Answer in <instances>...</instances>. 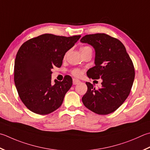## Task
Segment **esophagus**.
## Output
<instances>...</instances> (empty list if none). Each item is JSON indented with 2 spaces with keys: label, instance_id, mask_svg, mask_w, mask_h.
<instances>
[{
  "label": "esophagus",
  "instance_id": "obj_1",
  "mask_svg": "<svg viewBox=\"0 0 150 150\" xmlns=\"http://www.w3.org/2000/svg\"><path fill=\"white\" fill-rule=\"evenodd\" d=\"M80 82H81V81H79V80H78V79H73V84H74V85L79 84V83H80Z\"/></svg>",
  "mask_w": 150,
  "mask_h": 150
}]
</instances>
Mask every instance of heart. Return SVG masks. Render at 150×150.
I'll use <instances>...</instances> for the list:
<instances>
[{"instance_id": "heart-1", "label": "heart", "mask_w": 150, "mask_h": 150, "mask_svg": "<svg viewBox=\"0 0 150 150\" xmlns=\"http://www.w3.org/2000/svg\"><path fill=\"white\" fill-rule=\"evenodd\" d=\"M90 47H88V46H83V47H81L80 50H81V51H83V50L88 49H90ZM71 73H72L73 75L75 76V77H79V76H80L81 75V73H82L81 70L79 69H77V68L73 69L71 71Z\"/></svg>"}]
</instances>
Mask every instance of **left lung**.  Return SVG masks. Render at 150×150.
Listing matches in <instances>:
<instances>
[{
  "label": "left lung",
  "mask_w": 150,
  "mask_h": 150,
  "mask_svg": "<svg viewBox=\"0 0 150 150\" xmlns=\"http://www.w3.org/2000/svg\"><path fill=\"white\" fill-rule=\"evenodd\" d=\"M81 42L92 45L96 51V66L87 71L88 77L103 81L98 89L86 82L88 90L82 101L85 107L96 114L112 113L129 95L134 79L133 62L124 44L108 34L86 35Z\"/></svg>",
  "instance_id": "8db88e82"
}]
</instances>
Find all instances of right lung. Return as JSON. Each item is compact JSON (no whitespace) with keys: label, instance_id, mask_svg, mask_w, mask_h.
Here are the masks:
<instances>
[{"label":"right lung","instance_id":"add662e5","mask_svg":"<svg viewBox=\"0 0 150 150\" xmlns=\"http://www.w3.org/2000/svg\"><path fill=\"white\" fill-rule=\"evenodd\" d=\"M80 38L44 34L20 47L15 60L14 82L21 100L32 112L45 115L61 106L73 81L66 75L62 81L52 83L51 70L61 67L66 52Z\"/></svg>","mask_w":150,"mask_h":150}]
</instances>
